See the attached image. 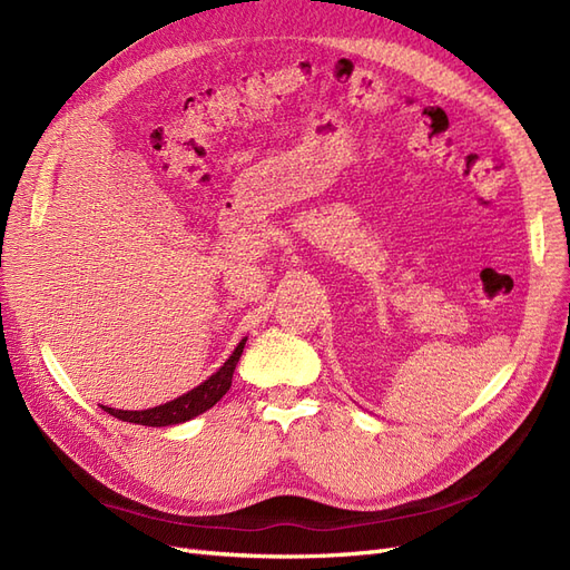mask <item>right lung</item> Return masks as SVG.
<instances>
[{"mask_svg":"<svg viewBox=\"0 0 570 570\" xmlns=\"http://www.w3.org/2000/svg\"><path fill=\"white\" fill-rule=\"evenodd\" d=\"M243 340L235 347V352L230 354V358L223 364L209 381H204L202 385H197L195 390H189L187 394L178 396L174 402H166L161 406L154 409H145V411H124V409H111V406H101L105 411H109L114 419L126 421V423H137V425H151V428H164V425H176V423H185L189 419L199 416L206 409H212L223 394L230 390L233 383V373L239 356H243L245 350Z\"/></svg>","mask_w":570,"mask_h":570,"instance_id":"right-lung-1","label":"right lung"}]
</instances>
